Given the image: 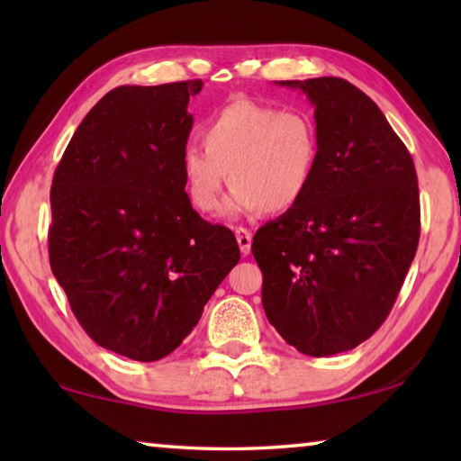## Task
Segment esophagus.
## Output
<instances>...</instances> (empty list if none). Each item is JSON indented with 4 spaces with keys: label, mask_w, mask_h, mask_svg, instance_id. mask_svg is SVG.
Masks as SVG:
<instances>
[{
    "label": "esophagus",
    "mask_w": 461,
    "mask_h": 461,
    "mask_svg": "<svg viewBox=\"0 0 461 461\" xmlns=\"http://www.w3.org/2000/svg\"><path fill=\"white\" fill-rule=\"evenodd\" d=\"M236 240L241 254L248 256L249 249H252V233H249L246 228H236Z\"/></svg>",
    "instance_id": "obj_1"
}]
</instances>
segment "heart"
I'll return each mask as SVG.
<instances>
[{
    "label": "heart",
    "instance_id": "obj_1",
    "mask_svg": "<svg viewBox=\"0 0 461 461\" xmlns=\"http://www.w3.org/2000/svg\"><path fill=\"white\" fill-rule=\"evenodd\" d=\"M201 142L181 152V173L191 205L213 213L223 186L230 215L286 213L307 197L319 162L317 123L301 109H276L238 99L201 128Z\"/></svg>",
    "mask_w": 461,
    "mask_h": 461
}]
</instances>
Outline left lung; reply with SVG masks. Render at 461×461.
Returning a JSON list of instances; mask_svg holds the SVG:
<instances>
[{
	"mask_svg": "<svg viewBox=\"0 0 461 461\" xmlns=\"http://www.w3.org/2000/svg\"><path fill=\"white\" fill-rule=\"evenodd\" d=\"M315 105L319 162L307 197L256 231L262 305L301 354L348 352L384 323L420 233L412 158L378 105L338 77L278 81Z\"/></svg>",
	"mask_w": 461,
	"mask_h": 461,
	"instance_id": "obj_1",
	"label": "left lung"
}]
</instances>
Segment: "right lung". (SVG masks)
I'll return each instance as SVG.
<instances>
[{
    "label": "right lung",
    "mask_w": 461,
    "mask_h": 461,
    "mask_svg": "<svg viewBox=\"0 0 461 461\" xmlns=\"http://www.w3.org/2000/svg\"><path fill=\"white\" fill-rule=\"evenodd\" d=\"M203 81L122 85L85 115L54 170L50 268L101 348L156 362L181 346L240 262L191 207L181 173Z\"/></svg>",
    "instance_id": "1"
}]
</instances>
